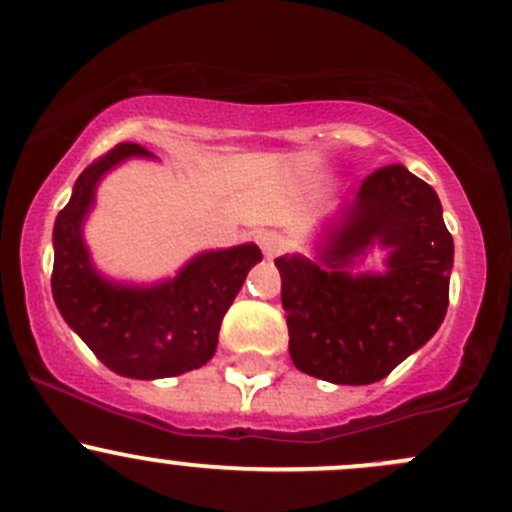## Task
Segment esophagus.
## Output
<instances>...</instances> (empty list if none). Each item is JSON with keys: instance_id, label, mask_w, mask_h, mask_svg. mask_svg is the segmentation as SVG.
Listing matches in <instances>:
<instances>
[{"instance_id": "esophagus-1", "label": "esophagus", "mask_w": 512, "mask_h": 512, "mask_svg": "<svg viewBox=\"0 0 512 512\" xmlns=\"http://www.w3.org/2000/svg\"><path fill=\"white\" fill-rule=\"evenodd\" d=\"M258 244H261V251H263V254H266V258L278 256L280 239H278L276 232H263L261 236H258Z\"/></svg>"}]
</instances>
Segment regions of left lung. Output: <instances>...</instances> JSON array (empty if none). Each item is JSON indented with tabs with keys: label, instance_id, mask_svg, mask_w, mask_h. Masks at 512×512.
Listing matches in <instances>:
<instances>
[{
	"label": "left lung",
	"instance_id": "obj_1",
	"mask_svg": "<svg viewBox=\"0 0 512 512\" xmlns=\"http://www.w3.org/2000/svg\"><path fill=\"white\" fill-rule=\"evenodd\" d=\"M386 274H356L371 248ZM290 359L307 376L366 386L432 339L449 305L454 241L442 202L408 168H378L322 224L317 258H276Z\"/></svg>",
	"mask_w": 512,
	"mask_h": 512
}]
</instances>
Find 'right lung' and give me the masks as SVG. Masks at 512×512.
<instances>
[{"mask_svg": "<svg viewBox=\"0 0 512 512\" xmlns=\"http://www.w3.org/2000/svg\"><path fill=\"white\" fill-rule=\"evenodd\" d=\"M153 158L144 146L119 144L75 180L53 227V300L68 327L109 371L126 378H170L205 366L217 351L219 327L261 261L256 244L202 251L178 276L153 285L117 283L92 263L82 227L104 175L126 158Z\"/></svg>", "mask_w": 512, "mask_h": 512, "instance_id": "right-lung-1", "label": "right lung"}]
</instances>
